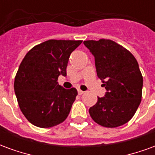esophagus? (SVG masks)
Wrapping results in <instances>:
<instances>
[{
  "instance_id": "1",
  "label": "esophagus",
  "mask_w": 155,
  "mask_h": 155,
  "mask_svg": "<svg viewBox=\"0 0 155 155\" xmlns=\"http://www.w3.org/2000/svg\"><path fill=\"white\" fill-rule=\"evenodd\" d=\"M78 94H84V91H81V90H80V89H78Z\"/></svg>"
}]
</instances>
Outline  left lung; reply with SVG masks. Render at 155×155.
Here are the masks:
<instances>
[{"instance_id": "8db88e82", "label": "left lung", "mask_w": 155, "mask_h": 155, "mask_svg": "<svg viewBox=\"0 0 155 155\" xmlns=\"http://www.w3.org/2000/svg\"><path fill=\"white\" fill-rule=\"evenodd\" d=\"M84 44L94 54L98 77L107 91L89 113L101 126H121L132 119L141 102L143 76L138 62L127 49L111 40L84 41Z\"/></svg>"}]
</instances>
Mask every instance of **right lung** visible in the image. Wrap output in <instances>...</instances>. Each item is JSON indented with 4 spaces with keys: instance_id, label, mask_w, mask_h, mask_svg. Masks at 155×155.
Segmentation results:
<instances>
[{
    "instance_id": "obj_1",
    "label": "right lung",
    "mask_w": 155,
    "mask_h": 155,
    "mask_svg": "<svg viewBox=\"0 0 155 155\" xmlns=\"http://www.w3.org/2000/svg\"><path fill=\"white\" fill-rule=\"evenodd\" d=\"M82 41L49 40L32 48L19 66L14 90L19 107L30 123L51 128L64 122L78 94L58 84L66 74L69 57Z\"/></svg>"
}]
</instances>
